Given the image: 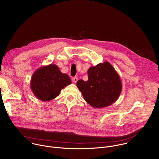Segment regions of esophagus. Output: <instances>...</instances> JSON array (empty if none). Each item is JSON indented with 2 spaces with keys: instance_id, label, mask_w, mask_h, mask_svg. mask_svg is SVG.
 Instances as JSON below:
<instances>
[{
  "instance_id": "esophagus-1",
  "label": "esophagus",
  "mask_w": 159,
  "mask_h": 159,
  "mask_svg": "<svg viewBox=\"0 0 159 159\" xmlns=\"http://www.w3.org/2000/svg\"><path fill=\"white\" fill-rule=\"evenodd\" d=\"M78 80V78L77 77H73L72 78V81L74 82V83H76Z\"/></svg>"
}]
</instances>
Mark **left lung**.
Wrapping results in <instances>:
<instances>
[{
	"label": "left lung",
	"mask_w": 159,
	"mask_h": 159,
	"mask_svg": "<svg viewBox=\"0 0 159 159\" xmlns=\"http://www.w3.org/2000/svg\"><path fill=\"white\" fill-rule=\"evenodd\" d=\"M88 80H79L77 86L85 101L94 108H103L114 103L122 90L121 79L108 61L90 66Z\"/></svg>",
	"instance_id": "1"
}]
</instances>
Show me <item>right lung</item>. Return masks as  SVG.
<instances>
[{
  "mask_svg": "<svg viewBox=\"0 0 159 159\" xmlns=\"http://www.w3.org/2000/svg\"><path fill=\"white\" fill-rule=\"evenodd\" d=\"M72 83L69 76L60 72L55 64L39 67L33 74L30 87L39 100L48 101L57 98L61 89Z\"/></svg>",
  "mask_w": 159,
  "mask_h": 159,
  "instance_id": "1",
  "label": "right lung"
}]
</instances>
